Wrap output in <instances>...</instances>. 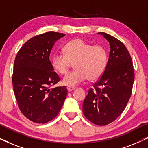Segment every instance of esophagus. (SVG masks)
<instances>
[{
	"mask_svg": "<svg viewBox=\"0 0 148 148\" xmlns=\"http://www.w3.org/2000/svg\"><path fill=\"white\" fill-rule=\"evenodd\" d=\"M75 89V87H71V86L67 87V90H68L69 92H71V91L74 90Z\"/></svg>",
	"mask_w": 148,
	"mask_h": 148,
	"instance_id": "34e87169",
	"label": "esophagus"
}]
</instances>
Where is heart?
Returning a JSON list of instances; mask_svg holds the SVG:
<instances>
[{
  "mask_svg": "<svg viewBox=\"0 0 148 148\" xmlns=\"http://www.w3.org/2000/svg\"><path fill=\"white\" fill-rule=\"evenodd\" d=\"M64 54L56 52L51 58V65L60 75L68 72L72 63L73 71L63 78L62 84L74 87L88 78L95 81L100 77L106 66V50L100 45L93 46L80 38L71 40L63 47Z\"/></svg>",
  "mask_w": 148,
  "mask_h": 148,
  "instance_id": "b5f03b06",
  "label": "heart"
}]
</instances>
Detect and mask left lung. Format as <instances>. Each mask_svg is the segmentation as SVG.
<instances>
[{
    "instance_id": "left-lung-1",
    "label": "left lung",
    "mask_w": 148,
    "mask_h": 148,
    "mask_svg": "<svg viewBox=\"0 0 148 148\" xmlns=\"http://www.w3.org/2000/svg\"><path fill=\"white\" fill-rule=\"evenodd\" d=\"M110 44V53L104 72L89 90L83 103V112L95 125L104 126L114 121L125 110L134 82L132 59L121 41L99 32Z\"/></svg>"
}]
</instances>
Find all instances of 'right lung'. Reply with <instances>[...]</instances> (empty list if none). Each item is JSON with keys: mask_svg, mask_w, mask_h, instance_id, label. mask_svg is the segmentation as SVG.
I'll return each instance as SVG.
<instances>
[{"mask_svg": "<svg viewBox=\"0 0 148 148\" xmlns=\"http://www.w3.org/2000/svg\"><path fill=\"white\" fill-rule=\"evenodd\" d=\"M65 34L48 32L26 42L14 62L12 82L20 110L36 123H46L57 116L64 104L66 86L50 87L60 81L50 54L54 44Z\"/></svg>", "mask_w": 148, "mask_h": 148, "instance_id": "add662e5", "label": "right lung"}]
</instances>
